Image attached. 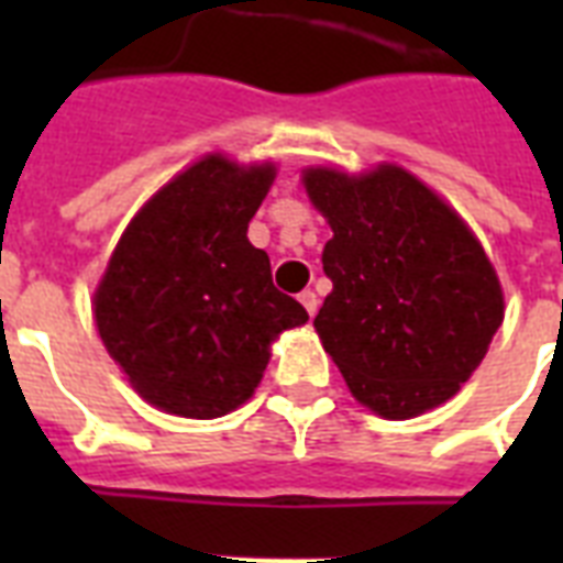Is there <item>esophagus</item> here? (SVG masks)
I'll use <instances>...</instances> for the list:
<instances>
[{
  "label": "esophagus",
  "mask_w": 563,
  "mask_h": 563,
  "mask_svg": "<svg viewBox=\"0 0 563 563\" xmlns=\"http://www.w3.org/2000/svg\"><path fill=\"white\" fill-rule=\"evenodd\" d=\"M298 300H300V303H303V309H307L309 316H316V312H318L316 291H312V289H303V291H300V295H298Z\"/></svg>",
  "instance_id": "obj_1"
}]
</instances>
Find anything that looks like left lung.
Masks as SVG:
<instances>
[{"instance_id":"left-lung-1","label":"left lung","mask_w":563,"mask_h":563,"mask_svg":"<svg viewBox=\"0 0 563 563\" xmlns=\"http://www.w3.org/2000/svg\"><path fill=\"white\" fill-rule=\"evenodd\" d=\"M307 192L333 239V280L316 330L347 388L383 418L450 400L503 324V289L467 224L397 166L347 178L309 169Z\"/></svg>"}]
</instances>
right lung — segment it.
Instances as JSON below:
<instances>
[{
  "instance_id": "right-lung-1",
  "label": "right lung",
  "mask_w": 563,
  "mask_h": 563,
  "mask_svg": "<svg viewBox=\"0 0 563 563\" xmlns=\"http://www.w3.org/2000/svg\"><path fill=\"white\" fill-rule=\"evenodd\" d=\"M274 166L203 157L166 184L119 239L96 291L108 353L145 400L180 418H221L254 394L268 344L307 321L272 283L247 221Z\"/></svg>"
}]
</instances>
